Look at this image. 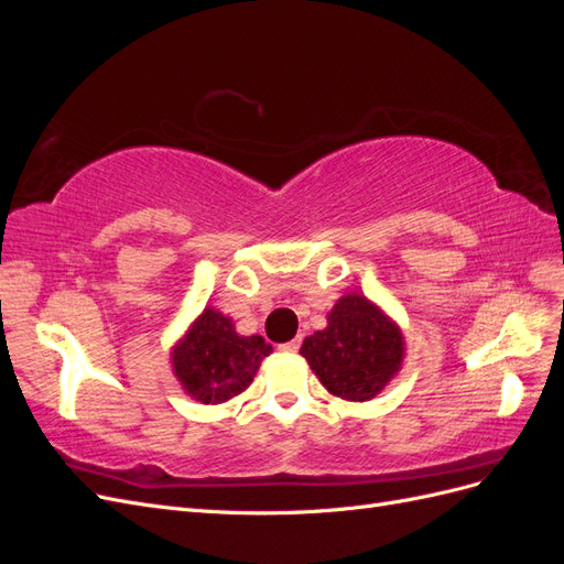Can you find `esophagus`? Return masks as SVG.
I'll return each instance as SVG.
<instances>
[{"instance_id":"1","label":"esophagus","mask_w":564,"mask_h":564,"mask_svg":"<svg viewBox=\"0 0 564 564\" xmlns=\"http://www.w3.org/2000/svg\"><path fill=\"white\" fill-rule=\"evenodd\" d=\"M299 348H301V338H294V340H289V344H282V346H280L282 352H296Z\"/></svg>"}]
</instances>
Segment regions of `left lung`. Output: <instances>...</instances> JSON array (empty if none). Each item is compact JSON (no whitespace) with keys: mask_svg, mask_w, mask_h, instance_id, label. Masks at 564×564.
<instances>
[{"mask_svg":"<svg viewBox=\"0 0 564 564\" xmlns=\"http://www.w3.org/2000/svg\"><path fill=\"white\" fill-rule=\"evenodd\" d=\"M301 355L332 395L367 402L400 371L404 336L367 296L346 294L327 315V329L303 340Z\"/></svg>","mask_w":564,"mask_h":564,"instance_id":"left-lung-1","label":"left lung"}]
</instances>
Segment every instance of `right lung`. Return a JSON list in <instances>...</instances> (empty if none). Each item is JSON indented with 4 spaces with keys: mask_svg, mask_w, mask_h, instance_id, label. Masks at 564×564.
Returning <instances> with one entry per match:
<instances>
[{
    "mask_svg": "<svg viewBox=\"0 0 564 564\" xmlns=\"http://www.w3.org/2000/svg\"><path fill=\"white\" fill-rule=\"evenodd\" d=\"M270 350L263 336H240L230 317L204 308L174 346L172 365L187 395L220 404L249 388Z\"/></svg>",
    "mask_w": 564,
    "mask_h": 564,
    "instance_id": "obj_1",
    "label": "right lung"
}]
</instances>
